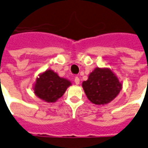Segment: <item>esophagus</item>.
<instances>
[{"instance_id":"esophagus-1","label":"esophagus","mask_w":148,"mask_h":148,"mask_svg":"<svg viewBox=\"0 0 148 148\" xmlns=\"http://www.w3.org/2000/svg\"><path fill=\"white\" fill-rule=\"evenodd\" d=\"M75 84H76V85H78L79 84V78L78 76H76V77H75Z\"/></svg>"}]
</instances>
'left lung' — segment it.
Returning a JSON list of instances; mask_svg holds the SVG:
<instances>
[{
  "mask_svg": "<svg viewBox=\"0 0 148 148\" xmlns=\"http://www.w3.org/2000/svg\"><path fill=\"white\" fill-rule=\"evenodd\" d=\"M122 82L108 68L97 67L82 83L88 99L96 105H104L112 101L122 89Z\"/></svg>",
  "mask_w": 148,
  "mask_h": 148,
  "instance_id": "8db88e82",
  "label": "left lung"
}]
</instances>
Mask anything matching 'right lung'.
I'll return each instance as SVG.
<instances>
[{"mask_svg": "<svg viewBox=\"0 0 148 148\" xmlns=\"http://www.w3.org/2000/svg\"><path fill=\"white\" fill-rule=\"evenodd\" d=\"M33 84V91L38 98L47 103H54L72 85L69 79L60 77L56 72L48 69L39 74Z\"/></svg>", "mask_w": 148, "mask_h": 148, "instance_id": "obj_1", "label": "right lung"}]
</instances>
